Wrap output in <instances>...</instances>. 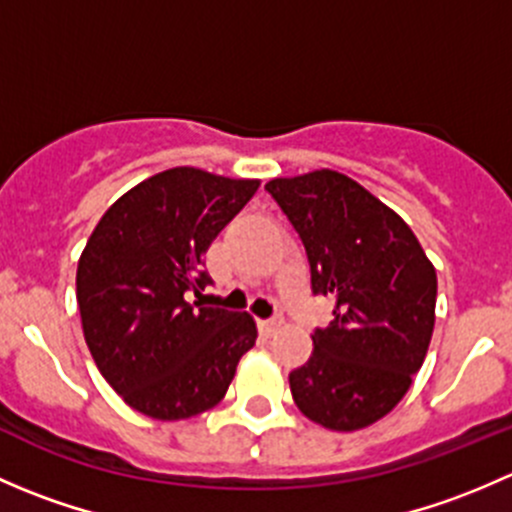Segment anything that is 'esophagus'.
<instances>
[{
	"mask_svg": "<svg viewBox=\"0 0 512 512\" xmlns=\"http://www.w3.org/2000/svg\"><path fill=\"white\" fill-rule=\"evenodd\" d=\"M277 329H280V319H262L260 322V332L265 334V337H272Z\"/></svg>",
	"mask_w": 512,
	"mask_h": 512,
	"instance_id": "esophagus-1",
	"label": "esophagus"
}]
</instances>
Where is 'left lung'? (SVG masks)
<instances>
[{
    "label": "left lung",
    "mask_w": 512,
    "mask_h": 512,
    "mask_svg": "<svg viewBox=\"0 0 512 512\" xmlns=\"http://www.w3.org/2000/svg\"><path fill=\"white\" fill-rule=\"evenodd\" d=\"M307 250L334 319L312 334L289 391L329 431L371 426L409 391L436 322V270L411 227L349 175L312 170L265 185Z\"/></svg>",
    "instance_id": "obj_1"
}]
</instances>
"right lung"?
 Here are the masks:
<instances>
[{
    "label": "right lung",
    "mask_w": 512,
    "mask_h": 512,
    "mask_svg": "<svg viewBox=\"0 0 512 512\" xmlns=\"http://www.w3.org/2000/svg\"><path fill=\"white\" fill-rule=\"evenodd\" d=\"M260 180L178 165L123 193L76 270L81 327L98 371L131 409L183 421L223 401L255 347L252 314L188 302L210 285L203 257Z\"/></svg>",
    "instance_id": "right-lung-1"
}]
</instances>
